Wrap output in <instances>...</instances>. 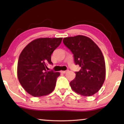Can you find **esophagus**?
<instances>
[{
  "instance_id": "34e87169",
  "label": "esophagus",
  "mask_w": 124,
  "mask_h": 124,
  "mask_svg": "<svg viewBox=\"0 0 124 124\" xmlns=\"http://www.w3.org/2000/svg\"><path fill=\"white\" fill-rule=\"evenodd\" d=\"M68 72H69V70H62L60 71L61 73H67Z\"/></svg>"
}]
</instances>
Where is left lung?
Returning a JSON list of instances; mask_svg holds the SVG:
<instances>
[{
    "instance_id": "left-lung-1",
    "label": "left lung",
    "mask_w": 124,
    "mask_h": 124,
    "mask_svg": "<svg viewBox=\"0 0 124 124\" xmlns=\"http://www.w3.org/2000/svg\"><path fill=\"white\" fill-rule=\"evenodd\" d=\"M62 41L73 54L74 63L81 67L70 82L71 88L85 96L95 94L106 78V64L101 50L93 40L84 35L67 37Z\"/></svg>"
}]
</instances>
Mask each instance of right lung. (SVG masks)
Masks as SVG:
<instances>
[{"label": "right lung", "mask_w": 124, "mask_h": 124, "mask_svg": "<svg viewBox=\"0 0 124 124\" xmlns=\"http://www.w3.org/2000/svg\"><path fill=\"white\" fill-rule=\"evenodd\" d=\"M62 38H40L33 40L20 54L17 64L18 81L27 93L39 97L55 89L59 72L46 71L52 64L51 55L60 45Z\"/></svg>", "instance_id": "1"}]
</instances>
